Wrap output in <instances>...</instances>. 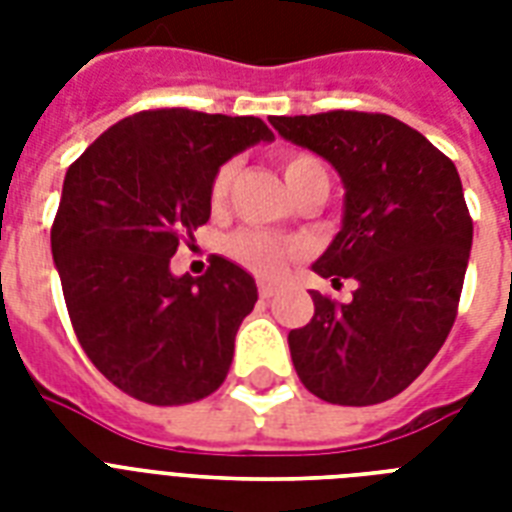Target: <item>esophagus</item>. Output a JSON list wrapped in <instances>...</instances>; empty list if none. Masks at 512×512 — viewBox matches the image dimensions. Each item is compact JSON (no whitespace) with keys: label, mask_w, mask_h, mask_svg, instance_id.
Instances as JSON below:
<instances>
[{"label":"esophagus","mask_w":512,"mask_h":512,"mask_svg":"<svg viewBox=\"0 0 512 512\" xmlns=\"http://www.w3.org/2000/svg\"><path fill=\"white\" fill-rule=\"evenodd\" d=\"M260 297H273L276 295V292H279V287H276V284H268V281H260Z\"/></svg>","instance_id":"obj_1"}]
</instances>
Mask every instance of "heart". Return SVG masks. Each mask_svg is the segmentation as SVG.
<instances>
[{"mask_svg": "<svg viewBox=\"0 0 512 512\" xmlns=\"http://www.w3.org/2000/svg\"><path fill=\"white\" fill-rule=\"evenodd\" d=\"M281 170H284V180L287 185H295L300 180L311 175H327L324 164L311 154H292L281 162ZM233 172L236 167L233 164H225L220 167V172L215 175V183H212V199L223 201L228 188H231ZM300 244L297 241L281 239V236H273V233L265 231H239L233 233L228 239V252H231L233 260H239L241 265H247L249 271L260 273V276H276L281 273V268L292 260L295 255H300Z\"/></svg>", "mask_w": 512, "mask_h": 512, "instance_id": "b5f03b06", "label": "heart"}]
</instances>
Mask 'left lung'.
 <instances>
[{"label":"left lung","mask_w":512,"mask_h":512,"mask_svg":"<svg viewBox=\"0 0 512 512\" xmlns=\"http://www.w3.org/2000/svg\"><path fill=\"white\" fill-rule=\"evenodd\" d=\"M271 124L340 175V231L313 271L332 284L356 281L342 305L311 292V324L289 332L297 377L329 404L388 401L433 361L457 316L473 244L457 167L385 114L329 111Z\"/></svg>","instance_id":"obj_1"}]
</instances>
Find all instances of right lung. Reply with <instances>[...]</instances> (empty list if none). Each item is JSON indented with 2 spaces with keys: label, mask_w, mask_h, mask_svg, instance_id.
<instances>
[{
  "label": "right lung",
  "mask_w": 512,
  "mask_h": 512,
  "mask_svg": "<svg viewBox=\"0 0 512 512\" xmlns=\"http://www.w3.org/2000/svg\"><path fill=\"white\" fill-rule=\"evenodd\" d=\"M271 140L257 116L162 108L108 127L68 167L52 260L84 353L132 398L191 404L223 385L255 279L220 255L201 279L170 260L209 220L220 167Z\"/></svg>",
  "instance_id": "1"
}]
</instances>
